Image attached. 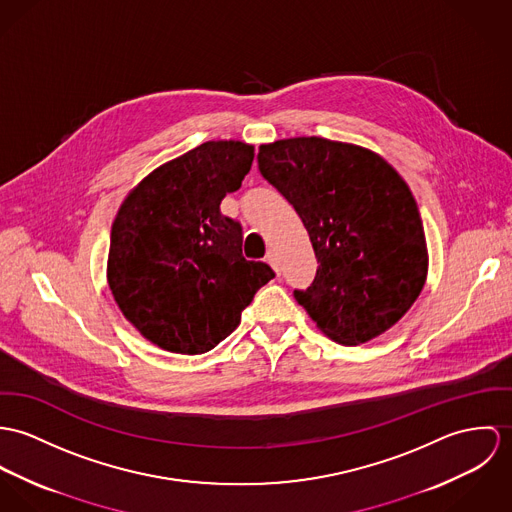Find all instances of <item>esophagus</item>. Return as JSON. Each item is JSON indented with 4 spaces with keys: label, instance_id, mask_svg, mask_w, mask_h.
<instances>
[{
    "label": "esophagus",
    "instance_id": "esophagus-1",
    "mask_svg": "<svg viewBox=\"0 0 512 512\" xmlns=\"http://www.w3.org/2000/svg\"><path fill=\"white\" fill-rule=\"evenodd\" d=\"M267 263H269V265L275 269V273H277V275L281 273V267H279V259H277V255H275L273 251H269V253H267Z\"/></svg>",
    "mask_w": 512,
    "mask_h": 512
}]
</instances>
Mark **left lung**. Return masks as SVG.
I'll return each mask as SVG.
<instances>
[{
    "label": "left lung",
    "instance_id": "1",
    "mask_svg": "<svg viewBox=\"0 0 512 512\" xmlns=\"http://www.w3.org/2000/svg\"><path fill=\"white\" fill-rule=\"evenodd\" d=\"M257 161L310 235L318 271L294 298L318 330L359 345L393 328L428 275L424 226L402 176L375 151L324 137L265 143Z\"/></svg>",
    "mask_w": 512,
    "mask_h": 512
}]
</instances>
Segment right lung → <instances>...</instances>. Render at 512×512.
<instances>
[{
	"instance_id": "add662e5",
	"label": "right lung",
	"mask_w": 512,
	"mask_h": 512,
	"mask_svg": "<svg viewBox=\"0 0 512 512\" xmlns=\"http://www.w3.org/2000/svg\"><path fill=\"white\" fill-rule=\"evenodd\" d=\"M253 157L249 143L206 141L149 172L117 210L108 284L121 314L161 349H214L275 277L243 257L241 226L220 212Z\"/></svg>"
}]
</instances>
